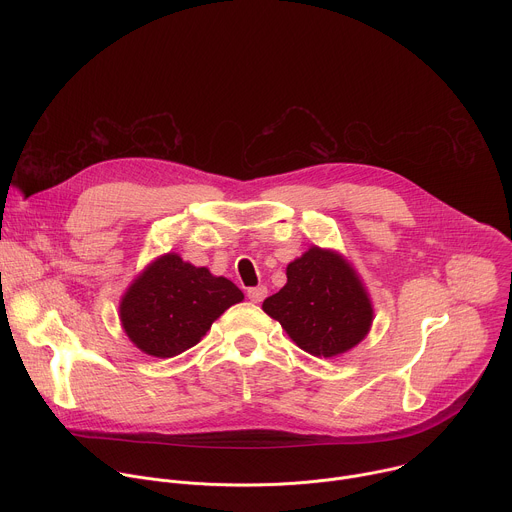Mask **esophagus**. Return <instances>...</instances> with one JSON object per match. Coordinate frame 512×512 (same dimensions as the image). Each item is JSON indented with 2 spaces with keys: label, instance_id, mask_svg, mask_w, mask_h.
<instances>
[{
  "label": "esophagus",
  "instance_id": "obj_1",
  "mask_svg": "<svg viewBox=\"0 0 512 512\" xmlns=\"http://www.w3.org/2000/svg\"><path fill=\"white\" fill-rule=\"evenodd\" d=\"M247 296H249V300H251L253 304H259V302H263V300L267 298V287H263V285L251 287V289L247 291Z\"/></svg>",
  "mask_w": 512,
  "mask_h": 512
}]
</instances>
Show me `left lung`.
<instances>
[{
	"instance_id": "8db88e82",
	"label": "left lung",
	"mask_w": 512,
	"mask_h": 512,
	"mask_svg": "<svg viewBox=\"0 0 512 512\" xmlns=\"http://www.w3.org/2000/svg\"><path fill=\"white\" fill-rule=\"evenodd\" d=\"M285 275L287 283L263 302V312L302 350L334 358L367 338L375 308L342 253L312 245L287 265Z\"/></svg>"
}]
</instances>
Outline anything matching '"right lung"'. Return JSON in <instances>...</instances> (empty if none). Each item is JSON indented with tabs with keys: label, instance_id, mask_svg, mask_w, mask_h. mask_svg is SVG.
I'll return each instance as SVG.
<instances>
[{
	"label": "right lung",
	"instance_id": "obj_1",
	"mask_svg": "<svg viewBox=\"0 0 512 512\" xmlns=\"http://www.w3.org/2000/svg\"><path fill=\"white\" fill-rule=\"evenodd\" d=\"M243 291L227 277L164 253L145 265L125 289L119 320L127 338L145 354L172 358L192 348Z\"/></svg>",
	"mask_w": 512,
	"mask_h": 512
}]
</instances>
